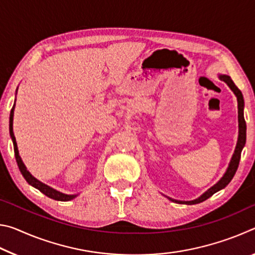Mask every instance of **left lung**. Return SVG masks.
<instances>
[{
	"label": "left lung",
	"instance_id": "1",
	"mask_svg": "<svg viewBox=\"0 0 255 255\" xmlns=\"http://www.w3.org/2000/svg\"><path fill=\"white\" fill-rule=\"evenodd\" d=\"M219 80H222L225 82V83L228 85L233 93L235 94V97L237 99V109H239V137H237V143L235 146V150L233 153V156L231 158L230 163H228V166L225 171V173L223 174V176L219 179L217 182H216L213 187H210L207 191L202 193L201 196H199L196 199L193 200H189V201H184V200H176V199H172V198L167 197V199H170L171 201L176 202V204H182V205H196V204H200V202L205 201L208 199L209 197H211L219 190H222L226 187V185L231 182L233 176L235 175L237 167H239V163L241 159V153L242 149L245 146V141H247V124H245V119H244V99H243V94L239 90V88L234 84V82L232 81V79L228 75H224V74H219L218 75Z\"/></svg>",
	"mask_w": 255,
	"mask_h": 255
}]
</instances>
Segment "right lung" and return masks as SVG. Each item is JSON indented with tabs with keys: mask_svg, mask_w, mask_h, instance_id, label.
I'll use <instances>...</instances> for the list:
<instances>
[{
	"mask_svg": "<svg viewBox=\"0 0 255 255\" xmlns=\"http://www.w3.org/2000/svg\"><path fill=\"white\" fill-rule=\"evenodd\" d=\"M16 92H18V89H16V91H15V96H16ZM15 100H16V99H14V105H13V107H12L11 112H10V122H8L10 124H8V130H10V136H11L12 143H13L15 159H16V163H18V166H19V170L21 172V174L23 175V178L25 179V181H27V182L30 185H32L33 188L38 189L40 192L44 193V195H46L47 197L51 198V199L58 200V201H70L72 199H74V198L77 197L79 195H66V193L57 191L56 189L51 188V187H49V185H47L45 183H42L41 181L34 178V176L27 170V167H25L24 163L22 162V159H21V156L19 154L18 145H16V140H15V137H14V133H13V116H14Z\"/></svg>",
	"mask_w": 255,
	"mask_h": 255,
	"instance_id": "obj_1",
	"label": "right lung"
}]
</instances>
